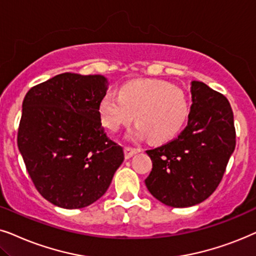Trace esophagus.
<instances>
[{"label":"esophagus","mask_w":256,"mask_h":256,"mask_svg":"<svg viewBox=\"0 0 256 256\" xmlns=\"http://www.w3.org/2000/svg\"><path fill=\"white\" fill-rule=\"evenodd\" d=\"M124 151H125V158L130 159L132 156L136 154V153L140 152L142 148H130V146H126Z\"/></svg>","instance_id":"1"}]
</instances>
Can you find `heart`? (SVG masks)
Masks as SVG:
<instances>
[{
	"mask_svg": "<svg viewBox=\"0 0 256 256\" xmlns=\"http://www.w3.org/2000/svg\"><path fill=\"white\" fill-rule=\"evenodd\" d=\"M100 114L103 124L112 132L134 117L138 124L128 132L131 138L145 134L153 142L173 137L188 114V100L182 88L166 82H134L122 88L119 96L106 94L100 100Z\"/></svg>",
	"mask_w": 256,
	"mask_h": 256,
	"instance_id": "1",
	"label": "heart"
}]
</instances>
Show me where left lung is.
<instances>
[{
    "label": "left lung",
    "instance_id": "8db88e82",
    "mask_svg": "<svg viewBox=\"0 0 256 256\" xmlns=\"http://www.w3.org/2000/svg\"><path fill=\"white\" fill-rule=\"evenodd\" d=\"M190 94L186 128L171 142L146 151L152 160L146 187L171 207H190L206 200L222 180L236 144L227 98L198 80L192 82Z\"/></svg>",
    "mask_w": 256,
    "mask_h": 256
}]
</instances>
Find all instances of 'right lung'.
<instances>
[{"label":"right lung","mask_w":256,"mask_h":256,"mask_svg":"<svg viewBox=\"0 0 256 256\" xmlns=\"http://www.w3.org/2000/svg\"><path fill=\"white\" fill-rule=\"evenodd\" d=\"M108 80L66 72L32 86L22 104L17 145L40 196L62 208H83L104 196L124 160L102 126Z\"/></svg>","instance_id":"1"}]
</instances>
